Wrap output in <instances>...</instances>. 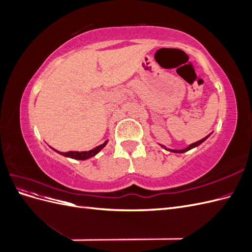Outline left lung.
<instances>
[{
    "mask_svg": "<svg viewBox=\"0 0 252 252\" xmlns=\"http://www.w3.org/2000/svg\"><path fill=\"white\" fill-rule=\"evenodd\" d=\"M210 134H208L207 136H205L204 139H202V140H200V141H197V142H195V143H192V144H190L189 146H187L186 148H184V149H170V148H167V147H165L164 145H161V147H163L164 149H166V150H168V151H170V152H174V154H184V152H186V151H188V150H190V149H192V148H195V147H197L199 146V145H201L204 141H206L208 139V136H209Z\"/></svg>",
    "mask_w": 252,
    "mask_h": 252,
    "instance_id": "8db88e82",
    "label": "left lung"
}]
</instances>
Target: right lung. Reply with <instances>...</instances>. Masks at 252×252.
Segmentation results:
<instances>
[{"label": "right lung", "mask_w": 252, "mask_h": 252, "mask_svg": "<svg viewBox=\"0 0 252 252\" xmlns=\"http://www.w3.org/2000/svg\"><path fill=\"white\" fill-rule=\"evenodd\" d=\"M108 143V140L105 141L103 144L98 145V146H96L95 148L91 149V150H88V151H68V152H60L58 150H56L55 148L50 147L52 150H55L56 152H58V154H60L61 156H64L66 158H74V159H81V161H84V159H87V158H90L94 157L95 155H97L98 152H100L106 145H107Z\"/></svg>", "instance_id": "add662e5"}]
</instances>
